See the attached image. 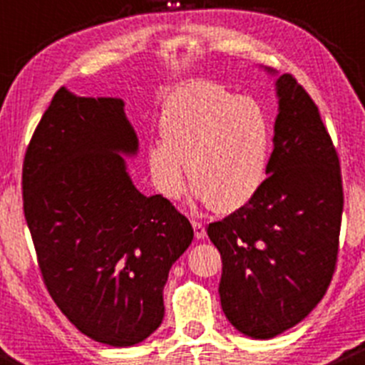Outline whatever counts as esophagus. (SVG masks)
<instances>
[{
  "label": "esophagus",
  "mask_w": 365,
  "mask_h": 365,
  "mask_svg": "<svg viewBox=\"0 0 365 365\" xmlns=\"http://www.w3.org/2000/svg\"><path fill=\"white\" fill-rule=\"evenodd\" d=\"M192 228H194V235H196L197 240L205 239V235H207V230H205L203 222L200 221H192Z\"/></svg>",
  "instance_id": "obj_1"
}]
</instances>
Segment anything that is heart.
<instances>
[{
	"instance_id": "1",
	"label": "heart",
	"mask_w": 365,
	"mask_h": 365,
	"mask_svg": "<svg viewBox=\"0 0 365 365\" xmlns=\"http://www.w3.org/2000/svg\"><path fill=\"white\" fill-rule=\"evenodd\" d=\"M162 140L146 150L155 189L175 200L185 189V165L194 194L228 214L246 207L267 178L272 123L260 101L214 81L180 85L164 100Z\"/></svg>"
}]
</instances>
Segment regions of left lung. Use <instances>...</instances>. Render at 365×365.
<instances>
[{"label": "left lung", "mask_w": 365, "mask_h": 365, "mask_svg": "<svg viewBox=\"0 0 365 365\" xmlns=\"http://www.w3.org/2000/svg\"><path fill=\"white\" fill-rule=\"evenodd\" d=\"M277 96L269 176L246 207L207 228L222 258V312L253 339L284 334L323 299L344 207L337 151L316 103L291 74L277 80Z\"/></svg>", "instance_id": "1"}]
</instances>
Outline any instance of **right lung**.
Wrapping results in <instances>:
<instances>
[{
  "label": "right lung",
  "mask_w": 365,
  "mask_h": 365,
  "mask_svg": "<svg viewBox=\"0 0 365 365\" xmlns=\"http://www.w3.org/2000/svg\"><path fill=\"white\" fill-rule=\"evenodd\" d=\"M137 150L125 101L62 87L23 164L24 217L49 296L81 334L115 348L160 327L169 269L194 237L171 201L133 185L123 155Z\"/></svg>",
  "instance_id": "1"
}]
</instances>
